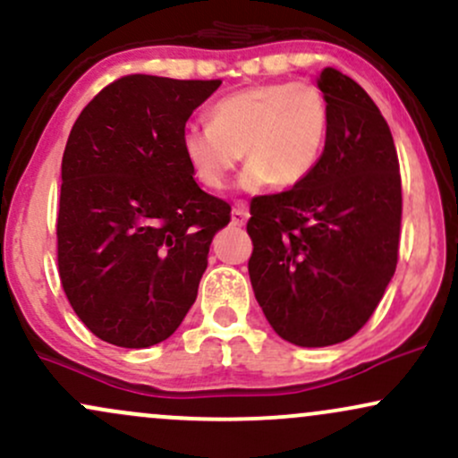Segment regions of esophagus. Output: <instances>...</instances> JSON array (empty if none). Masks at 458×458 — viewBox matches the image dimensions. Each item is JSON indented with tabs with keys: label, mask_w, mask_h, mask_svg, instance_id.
Returning a JSON list of instances; mask_svg holds the SVG:
<instances>
[{
	"label": "esophagus",
	"mask_w": 458,
	"mask_h": 458,
	"mask_svg": "<svg viewBox=\"0 0 458 458\" xmlns=\"http://www.w3.org/2000/svg\"><path fill=\"white\" fill-rule=\"evenodd\" d=\"M247 217H250V211H247L245 202H236L233 208V225H245Z\"/></svg>",
	"instance_id": "34e87169"
}]
</instances>
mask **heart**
<instances>
[{
  "mask_svg": "<svg viewBox=\"0 0 458 458\" xmlns=\"http://www.w3.org/2000/svg\"><path fill=\"white\" fill-rule=\"evenodd\" d=\"M208 127L182 131V155L204 189L222 191L245 152L243 191L303 185L323 159L329 105L312 83H259L215 101Z\"/></svg>",
  "mask_w": 458,
  "mask_h": 458,
  "instance_id": "heart-1",
  "label": "heart"
}]
</instances>
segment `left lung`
I'll list each match as a JSON object with an SVG mask.
<instances>
[{"label": "left lung", "mask_w": 458, "mask_h": 458, "mask_svg": "<svg viewBox=\"0 0 458 458\" xmlns=\"http://www.w3.org/2000/svg\"><path fill=\"white\" fill-rule=\"evenodd\" d=\"M329 133L303 185L251 199V288L280 338L329 346L379 306L398 260L403 193L394 140L364 88L325 68Z\"/></svg>", "instance_id": "1"}]
</instances>
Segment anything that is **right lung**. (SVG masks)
<instances>
[{
	"label": "right lung",
	"instance_id": "add662e5",
	"mask_svg": "<svg viewBox=\"0 0 458 458\" xmlns=\"http://www.w3.org/2000/svg\"><path fill=\"white\" fill-rule=\"evenodd\" d=\"M222 86L129 75L79 114L62 157L57 267L68 301L105 343L170 338L198 297L230 207L193 181L182 131Z\"/></svg>",
	"mask_w": 458,
	"mask_h": 458
}]
</instances>
